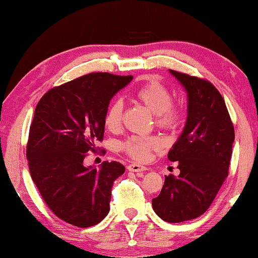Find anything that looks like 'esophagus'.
Instances as JSON below:
<instances>
[{"instance_id":"1","label":"esophagus","mask_w":258,"mask_h":258,"mask_svg":"<svg viewBox=\"0 0 258 258\" xmlns=\"http://www.w3.org/2000/svg\"><path fill=\"white\" fill-rule=\"evenodd\" d=\"M127 169H128L130 172L142 173L143 171H146V167H145V166H142V165H139V164L133 163V164H130V165L127 166Z\"/></svg>"}]
</instances>
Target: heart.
Masks as SVG:
<instances>
[{
    "label": "heart",
    "mask_w": 258,
    "mask_h": 258,
    "mask_svg": "<svg viewBox=\"0 0 258 258\" xmlns=\"http://www.w3.org/2000/svg\"><path fill=\"white\" fill-rule=\"evenodd\" d=\"M134 97L139 102L155 113V120L158 127L163 130H175L183 119V111L180 106L173 102L171 90L163 83L151 80L138 87ZM123 103L119 100L112 101L104 112V126L111 132L118 131L123 120ZM121 150L137 161H147L154 151H158L161 143L157 138L132 137L120 145Z\"/></svg>",
    "instance_id": "heart-1"
}]
</instances>
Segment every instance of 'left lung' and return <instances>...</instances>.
<instances>
[{
  "label": "left lung",
  "mask_w": 258,
  "mask_h": 258,
  "mask_svg": "<svg viewBox=\"0 0 258 258\" xmlns=\"http://www.w3.org/2000/svg\"><path fill=\"white\" fill-rule=\"evenodd\" d=\"M187 92V119L168 159L180 175L165 176L152 208L169 223L194 220L207 211L229 174L234 128L224 99L211 82L169 71Z\"/></svg>",
  "instance_id": "1"
}]
</instances>
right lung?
I'll list each match as a JSON object with an SVG mask.
<instances>
[{
	"instance_id": "right-lung-1",
	"label": "right lung",
	"mask_w": 258,
	"mask_h": 258,
	"mask_svg": "<svg viewBox=\"0 0 258 258\" xmlns=\"http://www.w3.org/2000/svg\"><path fill=\"white\" fill-rule=\"evenodd\" d=\"M133 76L91 73L43 95L35 108L26 148L30 176L52 213L78 228L101 222L110 209L118 161L85 167L87 152L103 140V117L111 98Z\"/></svg>"
}]
</instances>
